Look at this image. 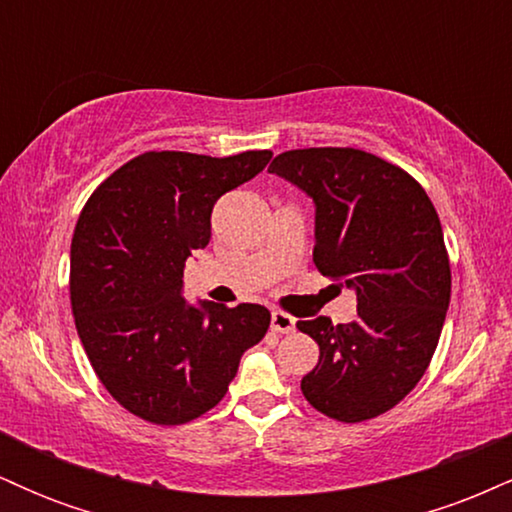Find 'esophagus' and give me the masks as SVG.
I'll use <instances>...</instances> for the list:
<instances>
[{
	"label": "esophagus",
	"instance_id": "1",
	"mask_svg": "<svg viewBox=\"0 0 512 512\" xmlns=\"http://www.w3.org/2000/svg\"><path fill=\"white\" fill-rule=\"evenodd\" d=\"M272 330L279 332V334H289L296 330V320H293L291 315L281 313V310H274L272 313Z\"/></svg>",
	"mask_w": 512,
	"mask_h": 512
}]
</instances>
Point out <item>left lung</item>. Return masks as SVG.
<instances>
[{"label":"left lung","instance_id":"obj_1","mask_svg":"<svg viewBox=\"0 0 512 512\" xmlns=\"http://www.w3.org/2000/svg\"><path fill=\"white\" fill-rule=\"evenodd\" d=\"M269 173L315 204L313 262L356 291L354 322L298 320L320 346L301 390L346 424L385 414L426 373L450 305V262L431 199L409 173L361 149H296Z\"/></svg>","mask_w":512,"mask_h":512}]
</instances>
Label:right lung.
<instances>
[{
  "label": "right lung",
  "mask_w": 512,
  "mask_h": 512,
  "mask_svg": "<svg viewBox=\"0 0 512 512\" xmlns=\"http://www.w3.org/2000/svg\"><path fill=\"white\" fill-rule=\"evenodd\" d=\"M272 151L211 158L146 151L93 192L72 238V313L98 380L127 411L161 426L221 402L269 310L187 303L182 274L209 245L216 199L262 173Z\"/></svg>",
  "instance_id": "add662e5"
}]
</instances>
